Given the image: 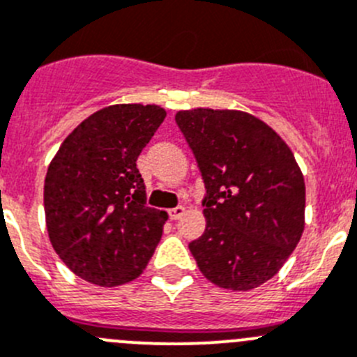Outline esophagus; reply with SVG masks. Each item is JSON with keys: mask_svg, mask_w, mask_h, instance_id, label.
<instances>
[{"mask_svg": "<svg viewBox=\"0 0 357 357\" xmlns=\"http://www.w3.org/2000/svg\"><path fill=\"white\" fill-rule=\"evenodd\" d=\"M185 215V208L183 206H176V208L169 209V218L171 220H178Z\"/></svg>", "mask_w": 357, "mask_h": 357, "instance_id": "34e87169", "label": "esophagus"}]
</instances>
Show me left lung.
<instances>
[{"label": "left lung", "mask_w": 357, "mask_h": 357, "mask_svg": "<svg viewBox=\"0 0 357 357\" xmlns=\"http://www.w3.org/2000/svg\"><path fill=\"white\" fill-rule=\"evenodd\" d=\"M204 179L206 231L188 245L218 287L250 291L280 271L305 229V179L291 148L241 111H179Z\"/></svg>", "instance_id": "obj_1"}]
</instances>
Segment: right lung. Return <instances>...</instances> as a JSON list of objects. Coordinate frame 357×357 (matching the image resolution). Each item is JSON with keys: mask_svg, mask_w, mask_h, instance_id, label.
<instances>
[{"mask_svg": "<svg viewBox=\"0 0 357 357\" xmlns=\"http://www.w3.org/2000/svg\"><path fill=\"white\" fill-rule=\"evenodd\" d=\"M167 112L119 103L100 109L59 146L43 185L49 239L86 282L116 287L137 278L167 213L146 206L137 158Z\"/></svg>", "mask_w": 357, "mask_h": 357, "instance_id": "add662e5", "label": "right lung"}]
</instances>
